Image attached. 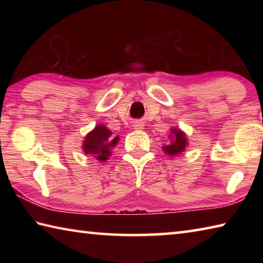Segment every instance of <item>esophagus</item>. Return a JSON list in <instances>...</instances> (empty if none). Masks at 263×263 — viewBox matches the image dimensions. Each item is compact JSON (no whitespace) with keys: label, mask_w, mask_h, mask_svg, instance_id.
<instances>
[{"label":"esophagus","mask_w":263,"mask_h":263,"mask_svg":"<svg viewBox=\"0 0 263 263\" xmlns=\"http://www.w3.org/2000/svg\"><path fill=\"white\" fill-rule=\"evenodd\" d=\"M133 126H135L136 130H142V128H144V124L140 123V122H138V123H136Z\"/></svg>","instance_id":"esophagus-1"}]
</instances>
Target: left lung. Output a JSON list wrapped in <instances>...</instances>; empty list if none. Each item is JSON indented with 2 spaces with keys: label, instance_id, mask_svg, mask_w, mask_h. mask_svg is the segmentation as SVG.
Here are the masks:
<instances>
[{
  "label": "left lung",
  "instance_id": "left-lung-1",
  "mask_svg": "<svg viewBox=\"0 0 263 263\" xmlns=\"http://www.w3.org/2000/svg\"><path fill=\"white\" fill-rule=\"evenodd\" d=\"M169 138H171L172 141L171 144L163 146V152L168 155H172V157L183 152L186 147V144H188V139L185 138L184 132L181 131L180 128H172Z\"/></svg>",
  "mask_w": 263,
  "mask_h": 263
}]
</instances>
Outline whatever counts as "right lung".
Wrapping results in <instances>:
<instances>
[{
    "label": "right lung",
    "instance_id": "obj_1",
    "mask_svg": "<svg viewBox=\"0 0 263 263\" xmlns=\"http://www.w3.org/2000/svg\"><path fill=\"white\" fill-rule=\"evenodd\" d=\"M119 140V137H114L108 127L103 124L96 125L92 131L86 136L83 140V152L94 155L99 161H105L111 155V148H114Z\"/></svg>",
    "mask_w": 263,
    "mask_h": 263
}]
</instances>
